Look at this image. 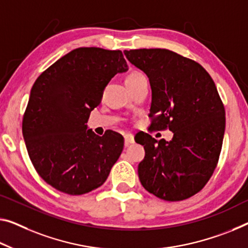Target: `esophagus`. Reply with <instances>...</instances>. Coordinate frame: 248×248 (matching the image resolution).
Returning a JSON list of instances; mask_svg holds the SVG:
<instances>
[{"label":"esophagus","mask_w":248,"mask_h":248,"mask_svg":"<svg viewBox=\"0 0 248 248\" xmlns=\"http://www.w3.org/2000/svg\"><path fill=\"white\" fill-rule=\"evenodd\" d=\"M134 143V136L132 134H126L124 136V145L125 147H127L128 145H131V144Z\"/></svg>","instance_id":"obj_1"}]
</instances>
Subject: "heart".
Listing matches in <instances>:
<instances>
[{
    "label": "heart",
    "mask_w": 248,
    "mask_h": 248,
    "mask_svg": "<svg viewBox=\"0 0 248 248\" xmlns=\"http://www.w3.org/2000/svg\"><path fill=\"white\" fill-rule=\"evenodd\" d=\"M140 75H142V73H139V72H134V73H132V74H129L127 78H126V79L127 78H136V76H140Z\"/></svg>",
    "instance_id": "1"
}]
</instances>
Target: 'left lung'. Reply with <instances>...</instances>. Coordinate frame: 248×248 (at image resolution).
Wrapping results in <instances>:
<instances>
[{
  "label": "left lung",
  "instance_id": "left-lung-1",
  "mask_svg": "<svg viewBox=\"0 0 248 248\" xmlns=\"http://www.w3.org/2000/svg\"><path fill=\"white\" fill-rule=\"evenodd\" d=\"M147 75L154 129L170 128L173 139L157 142L135 136L144 145L139 164L143 187L165 201H182L204 187L218 162L225 132V108L211 75L195 61L165 48L124 51Z\"/></svg>",
  "mask_w": 248,
  "mask_h": 248
}]
</instances>
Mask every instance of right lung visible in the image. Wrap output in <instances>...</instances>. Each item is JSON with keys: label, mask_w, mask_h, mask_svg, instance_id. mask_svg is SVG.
I'll return each mask as SVG.
<instances>
[{"label": "right lung", "mask_w": 248, "mask_h": 248, "mask_svg": "<svg viewBox=\"0 0 248 248\" xmlns=\"http://www.w3.org/2000/svg\"><path fill=\"white\" fill-rule=\"evenodd\" d=\"M128 70L121 51L78 47L34 83L23 116V137L40 176L60 192L82 195L100 187L123 151L124 139L87 128L90 114L117 73Z\"/></svg>", "instance_id": "add662e5"}]
</instances>
